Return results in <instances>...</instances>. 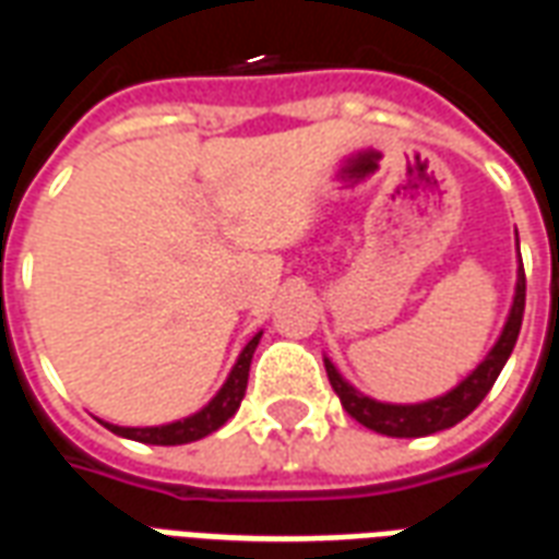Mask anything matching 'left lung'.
Returning a JSON list of instances; mask_svg holds the SVG:
<instances>
[{
    "label": "left lung",
    "mask_w": 559,
    "mask_h": 559,
    "mask_svg": "<svg viewBox=\"0 0 559 559\" xmlns=\"http://www.w3.org/2000/svg\"><path fill=\"white\" fill-rule=\"evenodd\" d=\"M524 299H527V278H524V266L518 269V284H515V302L509 311L500 338L491 347V353L479 362V368L461 380L452 392H445L440 399L425 401V404H383L356 392V389L335 371V365L326 359V374L329 383L335 389V395L344 404V411L350 413L353 419L371 428L377 433H386V437H425V433H437L452 428L457 421L469 416L481 404V399L491 392L493 380L503 371L506 359L512 356L515 347L518 332H521V320H524Z\"/></svg>",
    "instance_id": "obj_1"
}]
</instances>
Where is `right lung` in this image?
I'll use <instances>...</instances> for the list:
<instances>
[{"instance_id":"add662e5","label":"right lung","mask_w":559,"mask_h":559,"mask_svg":"<svg viewBox=\"0 0 559 559\" xmlns=\"http://www.w3.org/2000/svg\"><path fill=\"white\" fill-rule=\"evenodd\" d=\"M260 335H263V332H257L254 338L245 344V350L239 353V359L233 365L227 383H224L218 395L209 401L203 411L194 413V416L170 421V425H158V428H119V425H110V421H104V425L114 433H119V437H128V440H138V443L148 445L194 443L200 437L218 431L221 425L230 419L233 413L239 411V404H242L245 386H248V368H251V356H254L257 344H260Z\"/></svg>"}]
</instances>
